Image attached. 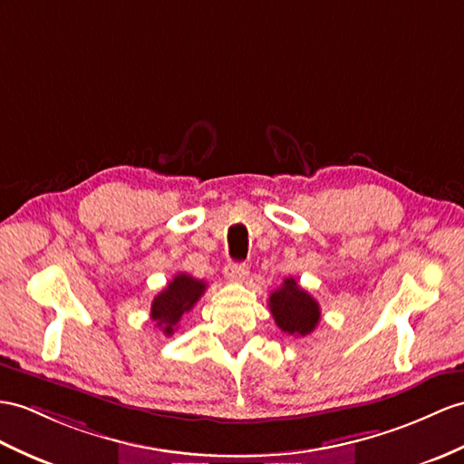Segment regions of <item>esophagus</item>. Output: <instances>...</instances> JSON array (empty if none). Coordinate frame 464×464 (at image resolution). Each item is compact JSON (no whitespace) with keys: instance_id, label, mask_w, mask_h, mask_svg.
<instances>
[{"instance_id":"1","label":"esophagus","mask_w":464,"mask_h":464,"mask_svg":"<svg viewBox=\"0 0 464 464\" xmlns=\"http://www.w3.org/2000/svg\"><path fill=\"white\" fill-rule=\"evenodd\" d=\"M224 276L230 281H244L247 277V267L244 264H228L224 269Z\"/></svg>"}]
</instances>
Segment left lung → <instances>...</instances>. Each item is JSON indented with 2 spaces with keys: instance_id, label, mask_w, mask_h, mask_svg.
<instances>
[{
  "instance_id": "1",
  "label": "left lung",
  "mask_w": 464,
  "mask_h": 464,
  "mask_svg": "<svg viewBox=\"0 0 464 464\" xmlns=\"http://www.w3.org/2000/svg\"><path fill=\"white\" fill-rule=\"evenodd\" d=\"M269 311L277 326L289 336H307L321 319V307L295 279H284V285L269 295Z\"/></svg>"
}]
</instances>
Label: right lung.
I'll return each instance as SVG.
<instances>
[{
	"instance_id": "add662e5",
	"label": "right lung",
	"mask_w": 464,
	"mask_h": 464,
	"mask_svg": "<svg viewBox=\"0 0 464 464\" xmlns=\"http://www.w3.org/2000/svg\"><path fill=\"white\" fill-rule=\"evenodd\" d=\"M205 291L207 284L202 279H195L188 274H177L167 287L155 295L151 303V319L165 336H171L183 314L195 307Z\"/></svg>"
}]
</instances>
